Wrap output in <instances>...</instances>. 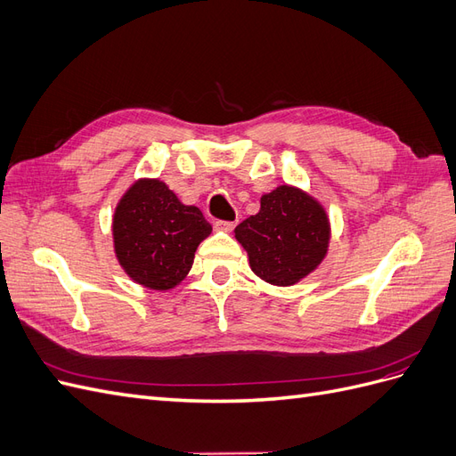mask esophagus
I'll return each instance as SVG.
<instances>
[{
  "instance_id": "1",
  "label": "esophagus",
  "mask_w": 456,
  "mask_h": 456,
  "mask_svg": "<svg viewBox=\"0 0 456 456\" xmlns=\"http://www.w3.org/2000/svg\"><path fill=\"white\" fill-rule=\"evenodd\" d=\"M236 226V220H215V228L220 232H230Z\"/></svg>"
}]
</instances>
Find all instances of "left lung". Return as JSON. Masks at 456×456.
I'll return each mask as SVG.
<instances>
[{"label":"left lung","mask_w":456,"mask_h":456,"mask_svg":"<svg viewBox=\"0 0 456 456\" xmlns=\"http://www.w3.org/2000/svg\"><path fill=\"white\" fill-rule=\"evenodd\" d=\"M236 240L249 255L251 270L272 285H293L323 260L329 218L312 196L280 186L262 196L260 211L236 226Z\"/></svg>","instance_id":"8db88e82"}]
</instances>
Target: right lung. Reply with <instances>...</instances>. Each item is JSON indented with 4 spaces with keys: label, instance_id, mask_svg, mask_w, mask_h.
I'll return each instance as SVG.
<instances>
[{
    "label": "right lung",
    "instance_id": "add662e5",
    "mask_svg": "<svg viewBox=\"0 0 456 456\" xmlns=\"http://www.w3.org/2000/svg\"><path fill=\"white\" fill-rule=\"evenodd\" d=\"M211 230L198 207L183 205L165 183L142 178L116 207V256L131 280L167 291L186 278Z\"/></svg>",
    "mask_w": 456,
    "mask_h": 456
}]
</instances>
